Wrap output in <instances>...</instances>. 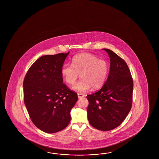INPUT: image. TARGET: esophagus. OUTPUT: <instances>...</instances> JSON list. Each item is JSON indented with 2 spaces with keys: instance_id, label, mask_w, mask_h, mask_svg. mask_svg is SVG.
Here are the masks:
<instances>
[{
  "instance_id": "esophagus-1",
  "label": "esophagus",
  "mask_w": 159,
  "mask_h": 159,
  "mask_svg": "<svg viewBox=\"0 0 159 159\" xmlns=\"http://www.w3.org/2000/svg\"><path fill=\"white\" fill-rule=\"evenodd\" d=\"M84 94H80V93H78V97L79 98H82V97H84Z\"/></svg>"
}]
</instances>
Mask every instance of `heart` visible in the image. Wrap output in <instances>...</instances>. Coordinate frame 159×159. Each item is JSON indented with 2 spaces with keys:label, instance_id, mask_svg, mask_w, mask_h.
Instances as JSON below:
<instances>
[{
  "label": "heart",
  "instance_id": "b5f03b06",
  "mask_svg": "<svg viewBox=\"0 0 159 159\" xmlns=\"http://www.w3.org/2000/svg\"><path fill=\"white\" fill-rule=\"evenodd\" d=\"M107 62L94 54L82 53L72 58V64H64L61 75L65 82L73 84L80 75L82 80L72 88L78 92H86L91 88L97 90L105 84L108 75Z\"/></svg>",
  "mask_w": 159,
  "mask_h": 159
}]
</instances>
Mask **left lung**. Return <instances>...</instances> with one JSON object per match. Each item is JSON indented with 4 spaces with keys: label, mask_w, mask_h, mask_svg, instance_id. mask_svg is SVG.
Masks as SVG:
<instances>
[{
    "label": "left lung",
    "mask_w": 159,
    "mask_h": 159,
    "mask_svg": "<svg viewBox=\"0 0 159 159\" xmlns=\"http://www.w3.org/2000/svg\"><path fill=\"white\" fill-rule=\"evenodd\" d=\"M103 50L110 58L108 78L99 91L86 97L89 122L95 129L106 131L118 127L129 114L134 84L125 60L110 49Z\"/></svg>",
    "instance_id": "1"
}]
</instances>
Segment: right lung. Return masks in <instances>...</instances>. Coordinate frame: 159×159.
<instances>
[{
  "label": "right lung",
  "instance_id": "right-lung-1",
  "mask_svg": "<svg viewBox=\"0 0 159 159\" xmlns=\"http://www.w3.org/2000/svg\"><path fill=\"white\" fill-rule=\"evenodd\" d=\"M69 53L45 55L38 58L25 76L24 101L32 122L49 134L66 128L77 93L63 84L61 69Z\"/></svg>",
  "mask_w": 159,
  "mask_h": 159
}]
</instances>
